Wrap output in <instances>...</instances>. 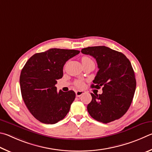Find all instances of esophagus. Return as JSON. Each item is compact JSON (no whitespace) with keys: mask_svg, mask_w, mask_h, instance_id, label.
<instances>
[{"mask_svg":"<svg viewBox=\"0 0 152 152\" xmlns=\"http://www.w3.org/2000/svg\"><path fill=\"white\" fill-rule=\"evenodd\" d=\"M75 94H76L77 97H80L82 95H83L85 94V91H76Z\"/></svg>","mask_w":152,"mask_h":152,"instance_id":"obj_1","label":"esophagus"}]
</instances>
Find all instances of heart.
Segmentation results:
<instances>
[{"label": "heart", "instance_id": "heart-1", "mask_svg": "<svg viewBox=\"0 0 152 152\" xmlns=\"http://www.w3.org/2000/svg\"><path fill=\"white\" fill-rule=\"evenodd\" d=\"M91 61V60L90 59L89 57H82V58H81L82 63L86 62V61ZM83 85H84L83 83L81 81H77L76 82V86H77V87H81L83 86Z\"/></svg>", "mask_w": 152, "mask_h": 152}]
</instances>
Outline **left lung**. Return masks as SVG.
<instances>
[{"label": "left lung", "mask_w": 152, "mask_h": 152, "mask_svg": "<svg viewBox=\"0 0 152 152\" xmlns=\"http://www.w3.org/2000/svg\"><path fill=\"white\" fill-rule=\"evenodd\" d=\"M96 59L99 71L92 88L103 87L102 94H91L87 111L93 118L107 124L121 118L128 110L136 87L132 64L126 55L105 46L89 47L81 50Z\"/></svg>", "instance_id": "8db88e82"}]
</instances>
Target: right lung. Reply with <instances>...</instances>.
I'll return each mask as SVG.
<instances>
[{
	"label": "right lung",
	"instance_id": "add662e5",
	"mask_svg": "<svg viewBox=\"0 0 152 152\" xmlns=\"http://www.w3.org/2000/svg\"><path fill=\"white\" fill-rule=\"evenodd\" d=\"M77 50L50 49L36 53L21 71L20 86L26 107L37 120L54 124L65 118L75 98L73 91H57V80L62 78L63 66Z\"/></svg>",
	"mask_w": 152,
	"mask_h": 152
}]
</instances>
